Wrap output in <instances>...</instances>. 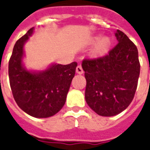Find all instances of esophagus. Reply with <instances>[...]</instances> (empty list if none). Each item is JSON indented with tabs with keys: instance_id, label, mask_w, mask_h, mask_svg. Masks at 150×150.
I'll return each mask as SVG.
<instances>
[{
	"instance_id": "obj_1",
	"label": "esophagus",
	"mask_w": 150,
	"mask_h": 150,
	"mask_svg": "<svg viewBox=\"0 0 150 150\" xmlns=\"http://www.w3.org/2000/svg\"><path fill=\"white\" fill-rule=\"evenodd\" d=\"M75 71H76V73H77V74H79V75L83 74V68H82L81 66H78V67H76Z\"/></svg>"
}]
</instances>
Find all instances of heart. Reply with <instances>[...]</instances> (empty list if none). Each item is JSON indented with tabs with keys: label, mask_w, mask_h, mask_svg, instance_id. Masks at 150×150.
<instances>
[{
	"label": "heart",
	"mask_w": 150,
	"mask_h": 150,
	"mask_svg": "<svg viewBox=\"0 0 150 150\" xmlns=\"http://www.w3.org/2000/svg\"><path fill=\"white\" fill-rule=\"evenodd\" d=\"M97 43L96 44L92 54L94 56H102L108 51L111 46V39L108 37H102L100 35L91 38V42Z\"/></svg>",
	"instance_id": "b5f03b06"
}]
</instances>
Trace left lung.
I'll return each instance as SVG.
<instances>
[{
  "label": "left lung",
  "mask_w": 150,
  "mask_h": 150,
  "mask_svg": "<svg viewBox=\"0 0 150 150\" xmlns=\"http://www.w3.org/2000/svg\"><path fill=\"white\" fill-rule=\"evenodd\" d=\"M118 44L107 55L84 59L85 100L95 112L112 116L125 110L134 97L139 75L138 50L125 34L117 30Z\"/></svg>",
  "instance_id": "8db88e82"
}]
</instances>
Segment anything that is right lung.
Wrapping results in <instances>:
<instances>
[{
  "label": "right lung",
  "mask_w": 150,
  "mask_h": 150,
  "mask_svg": "<svg viewBox=\"0 0 150 150\" xmlns=\"http://www.w3.org/2000/svg\"><path fill=\"white\" fill-rule=\"evenodd\" d=\"M33 33L31 28L15 43L8 62L9 83L21 110L36 118H46L59 112L65 104L77 62L54 63L44 71H28L22 62L24 45Z\"/></svg>",
  "instance_id": "1"
}]
</instances>
